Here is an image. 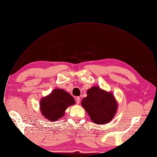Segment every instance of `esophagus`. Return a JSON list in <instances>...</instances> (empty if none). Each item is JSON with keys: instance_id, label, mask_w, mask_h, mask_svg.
Wrapping results in <instances>:
<instances>
[{"instance_id": "obj_1", "label": "esophagus", "mask_w": 157, "mask_h": 157, "mask_svg": "<svg viewBox=\"0 0 157 157\" xmlns=\"http://www.w3.org/2000/svg\"><path fill=\"white\" fill-rule=\"evenodd\" d=\"M75 100H76L77 104H79L80 103V97H77L75 98Z\"/></svg>"}]
</instances>
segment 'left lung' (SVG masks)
I'll return each instance as SVG.
<instances>
[{
	"mask_svg": "<svg viewBox=\"0 0 157 157\" xmlns=\"http://www.w3.org/2000/svg\"><path fill=\"white\" fill-rule=\"evenodd\" d=\"M87 96L82 100V106L96 124L103 125L111 121L117 111V102L111 92L94 86L87 91Z\"/></svg>",
	"mask_w": 157,
	"mask_h": 157,
	"instance_id": "1",
	"label": "left lung"
}]
</instances>
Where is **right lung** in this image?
<instances>
[{
    "instance_id": "obj_1",
    "label": "right lung",
    "mask_w": 157,
    "mask_h": 157,
    "mask_svg": "<svg viewBox=\"0 0 157 157\" xmlns=\"http://www.w3.org/2000/svg\"><path fill=\"white\" fill-rule=\"evenodd\" d=\"M75 101L69 93L61 89H55L43 98L40 103L41 113L49 121H56L61 118L66 109L75 105Z\"/></svg>"
}]
</instances>
